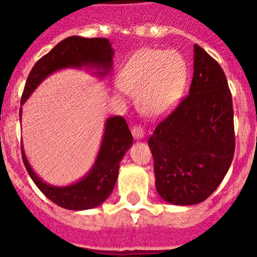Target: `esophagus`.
<instances>
[{
    "label": "esophagus",
    "instance_id": "esophagus-1",
    "mask_svg": "<svg viewBox=\"0 0 257 257\" xmlns=\"http://www.w3.org/2000/svg\"><path fill=\"white\" fill-rule=\"evenodd\" d=\"M132 134L136 139H143L144 138V131L141 125H134L132 128Z\"/></svg>",
    "mask_w": 257,
    "mask_h": 257
}]
</instances>
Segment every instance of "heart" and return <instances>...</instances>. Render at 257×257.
<instances>
[{"instance_id": "heart-1", "label": "heart", "mask_w": 257, "mask_h": 257, "mask_svg": "<svg viewBox=\"0 0 257 257\" xmlns=\"http://www.w3.org/2000/svg\"><path fill=\"white\" fill-rule=\"evenodd\" d=\"M186 78L188 68L179 52L147 48L129 59L119 82L125 92L137 95L145 115L162 116L179 102Z\"/></svg>"}]
</instances>
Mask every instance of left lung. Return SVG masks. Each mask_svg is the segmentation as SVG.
Listing matches in <instances>:
<instances>
[{"mask_svg":"<svg viewBox=\"0 0 257 257\" xmlns=\"http://www.w3.org/2000/svg\"><path fill=\"white\" fill-rule=\"evenodd\" d=\"M155 188L165 201L194 205L222 181L235 152L231 92L220 64L194 45L189 95L157 125L148 141Z\"/></svg>","mask_w":257,"mask_h":257,"instance_id":"left-lung-1","label":"left lung"}]
</instances>
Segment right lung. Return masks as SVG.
Returning <instances> with one entry per match:
<instances>
[{"instance_id":"right-lung-1","label":"right lung","mask_w":257,"mask_h":257,"mask_svg":"<svg viewBox=\"0 0 257 257\" xmlns=\"http://www.w3.org/2000/svg\"><path fill=\"white\" fill-rule=\"evenodd\" d=\"M114 51L108 38H84L72 36L61 41L46 56L38 59L26 80L21 104L49 74L63 68H98L95 74L107 76L112 69ZM21 112L20 109V118ZM133 144V136L125 119L110 116L105 121L102 144L94 165L82 180L68 186H53L38 178L26 158L23 145L22 159L28 174L37 188L58 206L68 210H87L100 205L112 194L118 179L119 163Z\"/></svg>"}]
</instances>
